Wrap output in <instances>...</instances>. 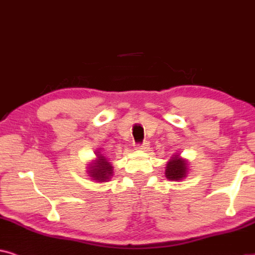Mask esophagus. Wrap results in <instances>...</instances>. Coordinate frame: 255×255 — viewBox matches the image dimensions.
I'll return each mask as SVG.
<instances>
[{
  "instance_id": "obj_1",
  "label": "esophagus",
  "mask_w": 255,
  "mask_h": 255,
  "mask_svg": "<svg viewBox=\"0 0 255 255\" xmlns=\"http://www.w3.org/2000/svg\"><path fill=\"white\" fill-rule=\"evenodd\" d=\"M135 146H136L137 149H146L148 146V142L147 141H144V142H142V143H136Z\"/></svg>"
}]
</instances>
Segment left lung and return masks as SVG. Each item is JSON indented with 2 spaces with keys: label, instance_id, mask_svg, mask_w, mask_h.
Listing matches in <instances>:
<instances>
[{
  "label": "left lung",
  "instance_id": "obj_1",
  "mask_svg": "<svg viewBox=\"0 0 255 255\" xmlns=\"http://www.w3.org/2000/svg\"><path fill=\"white\" fill-rule=\"evenodd\" d=\"M187 161L180 159L178 155H174L169 162H167L166 167V178L169 180L178 181L186 178L187 174Z\"/></svg>",
  "mask_w": 255,
  "mask_h": 255
}]
</instances>
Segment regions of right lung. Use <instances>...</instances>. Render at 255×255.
Instances as JSON below:
<instances>
[{
  "label": "right lung",
  "instance_id": "right-lung-1",
  "mask_svg": "<svg viewBox=\"0 0 255 255\" xmlns=\"http://www.w3.org/2000/svg\"><path fill=\"white\" fill-rule=\"evenodd\" d=\"M98 160L90 163L89 167V176L94 179L98 182L109 181L111 176L113 175V166L102 154H96Z\"/></svg>",
  "mask_w": 255,
  "mask_h": 255
}]
</instances>
